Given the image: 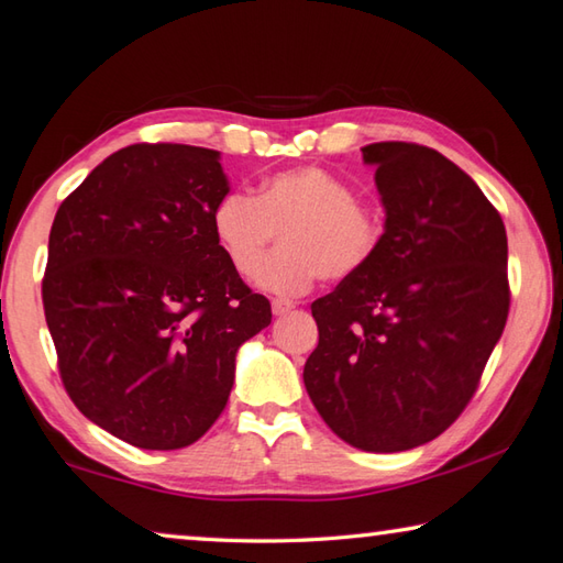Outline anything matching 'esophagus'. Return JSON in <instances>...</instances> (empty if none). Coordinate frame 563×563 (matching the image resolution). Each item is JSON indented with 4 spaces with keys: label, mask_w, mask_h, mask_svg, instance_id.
Instances as JSON below:
<instances>
[{
    "label": "esophagus",
    "mask_w": 563,
    "mask_h": 563,
    "mask_svg": "<svg viewBox=\"0 0 563 563\" xmlns=\"http://www.w3.org/2000/svg\"><path fill=\"white\" fill-rule=\"evenodd\" d=\"M271 307H273V314L275 317H283V314H288V312L295 310V302L283 300V297H275V300L271 302Z\"/></svg>",
    "instance_id": "1"
}]
</instances>
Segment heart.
I'll use <instances>...</instances> for the list:
<instances>
[{
    "label": "heart",
    "instance_id": "b5f03b06",
    "mask_svg": "<svg viewBox=\"0 0 563 563\" xmlns=\"http://www.w3.org/2000/svg\"><path fill=\"white\" fill-rule=\"evenodd\" d=\"M282 234V249L260 261ZM219 249L239 275L256 271L263 290L302 295L322 275L346 280L368 266L380 249L383 224L358 202L354 187L317 165L275 173L253 197L229 192L212 212Z\"/></svg>",
    "mask_w": 563,
    "mask_h": 563
}]
</instances>
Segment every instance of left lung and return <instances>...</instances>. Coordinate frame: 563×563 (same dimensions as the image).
I'll use <instances>...</instances> for the list:
<instances>
[{
	"label": "left lung",
	"mask_w": 563,
	"mask_h": 563,
	"mask_svg": "<svg viewBox=\"0 0 563 563\" xmlns=\"http://www.w3.org/2000/svg\"><path fill=\"white\" fill-rule=\"evenodd\" d=\"M385 231L373 261L312 302L305 388L346 444L393 454L454 424L508 322V236L481 187L417 143L363 146Z\"/></svg>",
	"instance_id": "8db88e82"
}]
</instances>
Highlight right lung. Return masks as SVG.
<instances>
[{
	"mask_svg": "<svg viewBox=\"0 0 563 563\" xmlns=\"http://www.w3.org/2000/svg\"><path fill=\"white\" fill-rule=\"evenodd\" d=\"M227 192L219 151L134 143L55 212L43 310L60 378L121 442H197L229 400L239 346L271 324L214 239Z\"/></svg>",
	"mask_w": 563,
	"mask_h": 563,
	"instance_id": "1",
	"label": "right lung"
}]
</instances>
